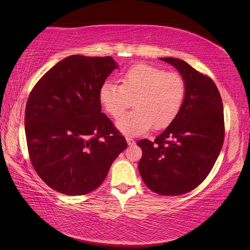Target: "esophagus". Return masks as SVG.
I'll list each match as a JSON object with an SVG mask.
<instances>
[{"label":"esophagus","instance_id":"1","mask_svg":"<svg viewBox=\"0 0 250 250\" xmlns=\"http://www.w3.org/2000/svg\"><path fill=\"white\" fill-rule=\"evenodd\" d=\"M126 142H127V144L129 146H131V145H133V144H134V140L132 138H130V137H126Z\"/></svg>","mask_w":250,"mask_h":250}]
</instances>
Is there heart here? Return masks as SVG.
<instances>
[{
  "instance_id": "obj_1",
  "label": "heart",
  "mask_w": 250,
  "mask_h": 250,
  "mask_svg": "<svg viewBox=\"0 0 250 250\" xmlns=\"http://www.w3.org/2000/svg\"><path fill=\"white\" fill-rule=\"evenodd\" d=\"M185 81L177 73L140 63L128 69L121 77V84L105 81L99 90L104 108L118 118L131 106L135 109L118 119L117 128L126 135H139L170 125L183 105Z\"/></svg>"
}]
</instances>
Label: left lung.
Listing matches in <instances>:
<instances>
[{
	"label": "left lung",
	"mask_w": 250,
	"mask_h": 250,
	"mask_svg": "<svg viewBox=\"0 0 250 250\" xmlns=\"http://www.w3.org/2000/svg\"><path fill=\"white\" fill-rule=\"evenodd\" d=\"M179 72L186 85L177 117L154 142L141 140L139 171L153 192L174 196L190 192L207 178L224 141L221 96L208 78L178 58L163 57Z\"/></svg>",
	"instance_id": "1"
}]
</instances>
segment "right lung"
<instances>
[{
    "instance_id": "obj_1",
    "label": "right lung",
    "mask_w": 250,
    "mask_h": 250,
    "mask_svg": "<svg viewBox=\"0 0 250 250\" xmlns=\"http://www.w3.org/2000/svg\"><path fill=\"white\" fill-rule=\"evenodd\" d=\"M118 67L110 56H67L30 94L25 112L30 160L53 190L70 196L96 190L126 149L99 99L101 85Z\"/></svg>"
}]
</instances>
